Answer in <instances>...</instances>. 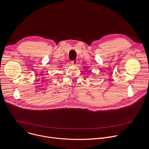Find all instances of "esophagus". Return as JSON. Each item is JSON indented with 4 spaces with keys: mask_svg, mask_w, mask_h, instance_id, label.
<instances>
[{
    "mask_svg": "<svg viewBox=\"0 0 149 149\" xmlns=\"http://www.w3.org/2000/svg\"><path fill=\"white\" fill-rule=\"evenodd\" d=\"M71 63V64H73V65H77V63H78V61H77V60H74V61H72Z\"/></svg>",
    "mask_w": 149,
    "mask_h": 149,
    "instance_id": "1",
    "label": "esophagus"
}]
</instances>
